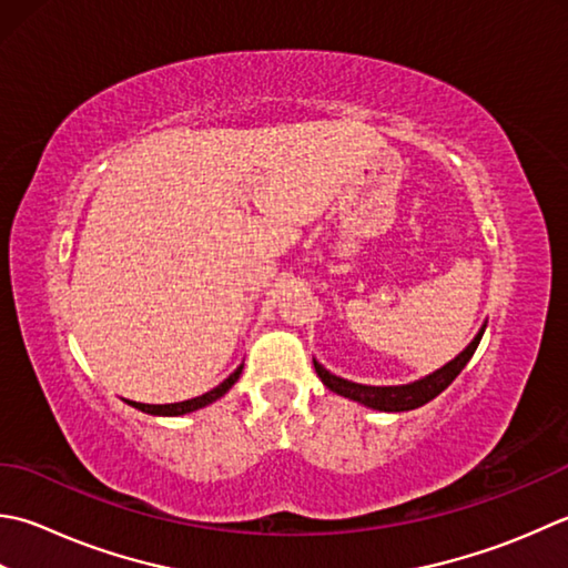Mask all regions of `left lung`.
I'll list each match as a JSON object with an SVG mask.
<instances>
[{
    "label": "left lung",
    "mask_w": 568,
    "mask_h": 568,
    "mask_svg": "<svg viewBox=\"0 0 568 568\" xmlns=\"http://www.w3.org/2000/svg\"><path fill=\"white\" fill-rule=\"evenodd\" d=\"M485 327L487 322H483V327L477 329V335L473 337V342L465 347L458 357L450 359L448 364H443L440 369H436L433 374L424 376V379H416V382H408V384H398V386H372V384H357V382H349V379H342V376L332 374L329 369H325L317 359H313L315 364V372L325 384L329 392H335L344 398H349V402H357L366 408H374V410H386V414H402V410H414L418 406H424L428 402H433L438 394L446 392V388L455 382V376H458L465 364L473 359V354L477 349V344H480L483 335H485Z\"/></svg>",
    "instance_id": "1"
}]
</instances>
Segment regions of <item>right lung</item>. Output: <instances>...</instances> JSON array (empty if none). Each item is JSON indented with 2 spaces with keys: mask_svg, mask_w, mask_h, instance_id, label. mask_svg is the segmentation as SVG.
<instances>
[{
  "mask_svg": "<svg viewBox=\"0 0 568 568\" xmlns=\"http://www.w3.org/2000/svg\"><path fill=\"white\" fill-rule=\"evenodd\" d=\"M241 372H243V364L236 366V369H233V374H229L226 379L221 382L219 386L211 388V392L196 396V398H189V402H180V404H138V402H128V398H125V404L142 410V414H150V416H184V414H192V410H199V408H204L209 404L219 402V398L224 396L229 388L239 382Z\"/></svg>",
  "mask_w": 568,
  "mask_h": 568,
  "instance_id": "1",
  "label": "right lung"
}]
</instances>
